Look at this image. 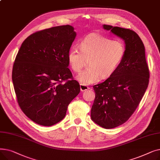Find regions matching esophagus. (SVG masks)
<instances>
[{"mask_svg": "<svg viewBox=\"0 0 160 160\" xmlns=\"http://www.w3.org/2000/svg\"><path fill=\"white\" fill-rule=\"evenodd\" d=\"M80 90L81 91H87L88 89H89V88L87 86H84L83 84H80Z\"/></svg>", "mask_w": 160, "mask_h": 160, "instance_id": "obj_1", "label": "esophagus"}]
</instances>
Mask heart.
Listing matches in <instances>:
<instances>
[{
	"instance_id": "obj_1",
	"label": "heart",
	"mask_w": 160,
	"mask_h": 160,
	"mask_svg": "<svg viewBox=\"0 0 160 160\" xmlns=\"http://www.w3.org/2000/svg\"><path fill=\"white\" fill-rule=\"evenodd\" d=\"M80 50L71 47L67 53V62L74 72H79L88 62V68L79 73L77 79L84 86L110 77L118 68L125 54V47L119 40H111L97 33H91L83 39Z\"/></svg>"
}]
</instances>
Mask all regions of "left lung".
Segmentation results:
<instances>
[{
	"instance_id": "left-lung-1",
	"label": "left lung",
	"mask_w": 160,
	"mask_h": 160,
	"mask_svg": "<svg viewBox=\"0 0 160 160\" xmlns=\"http://www.w3.org/2000/svg\"><path fill=\"white\" fill-rule=\"evenodd\" d=\"M125 44L124 58L115 72L93 86L95 98L91 119L106 129L124 123L135 112L148 88L149 71L145 48L137 33L130 29L103 24Z\"/></svg>"
}]
</instances>
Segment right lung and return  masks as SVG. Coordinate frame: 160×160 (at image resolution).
I'll list each match as a JSON object with an SVG mask.
<instances>
[{"label": "right lung", "instance_id": "obj_1", "mask_svg": "<svg viewBox=\"0 0 160 160\" xmlns=\"http://www.w3.org/2000/svg\"><path fill=\"white\" fill-rule=\"evenodd\" d=\"M71 25L33 33L25 39L13 66L12 81L18 104L30 119L50 127L61 121L80 91L69 80L67 53L77 33Z\"/></svg>", "mask_w": 160, "mask_h": 160}]
</instances>
